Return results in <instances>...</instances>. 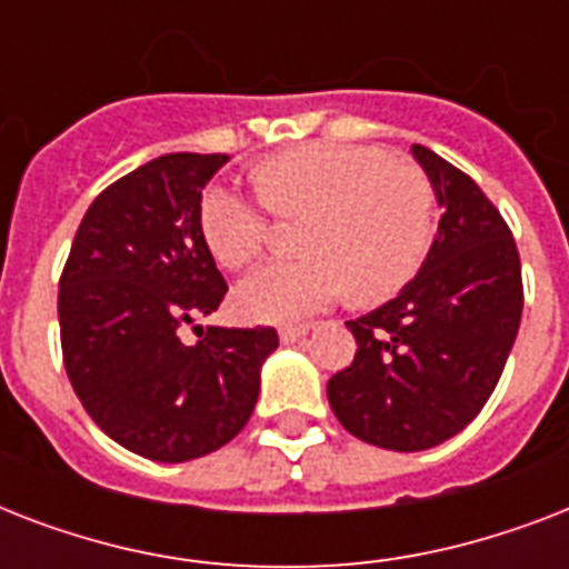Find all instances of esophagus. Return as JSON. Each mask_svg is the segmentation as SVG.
<instances>
[{
  "instance_id": "1",
  "label": "esophagus",
  "mask_w": 569,
  "mask_h": 569,
  "mask_svg": "<svg viewBox=\"0 0 569 569\" xmlns=\"http://www.w3.org/2000/svg\"><path fill=\"white\" fill-rule=\"evenodd\" d=\"M307 333H310V328H307V325H298V328H283L280 330V342H283V346H292V342L303 339Z\"/></svg>"
}]
</instances>
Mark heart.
I'll list each match as a JSON object with an SVG mask.
<instances>
[{
	"mask_svg": "<svg viewBox=\"0 0 569 569\" xmlns=\"http://www.w3.org/2000/svg\"><path fill=\"white\" fill-rule=\"evenodd\" d=\"M259 194L280 214H310L303 259H274L236 289L241 319L295 325L337 301L351 283L378 301L410 280L433 239V194L419 168L380 150L307 144L271 156L253 171ZM200 236L221 266L241 268L266 241L262 206L236 186L214 182L200 197Z\"/></svg>",
	"mask_w": 569,
	"mask_h": 569,
	"instance_id": "b5f03b06",
	"label": "heart"
}]
</instances>
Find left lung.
I'll return each mask as SVG.
<instances>
[{
	"mask_svg": "<svg viewBox=\"0 0 569 569\" xmlns=\"http://www.w3.org/2000/svg\"><path fill=\"white\" fill-rule=\"evenodd\" d=\"M410 153L442 209L440 227L413 280L346 321L355 363L328 380L342 428L392 451L433 449L481 413L522 316L520 253L502 214L433 150Z\"/></svg>",
	"mask_w": 569,
	"mask_h": 569,
	"instance_id": "1",
	"label": "left lung"
}]
</instances>
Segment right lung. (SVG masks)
I'll return each instance as SVG.
<instances>
[{
    "label": "right lung",
    "mask_w": 569,
    "mask_h": 569,
    "mask_svg": "<svg viewBox=\"0 0 569 569\" xmlns=\"http://www.w3.org/2000/svg\"><path fill=\"white\" fill-rule=\"evenodd\" d=\"M230 156L168 153L102 191L84 212L58 283L67 378L123 449L186 463L248 425L274 328L198 325L227 283L200 236V197Z\"/></svg>",
    "instance_id": "right-lung-1"
}]
</instances>
